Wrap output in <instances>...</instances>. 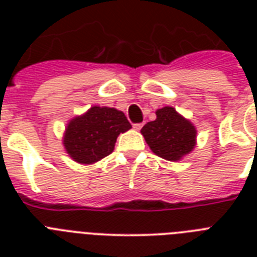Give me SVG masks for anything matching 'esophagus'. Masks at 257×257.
Listing matches in <instances>:
<instances>
[{"label": "esophagus", "mask_w": 257, "mask_h": 257, "mask_svg": "<svg viewBox=\"0 0 257 257\" xmlns=\"http://www.w3.org/2000/svg\"><path fill=\"white\" fill-rule=\"evenodd\" d=\"M143 125H144V124H135V125H133V128L136 129V131H140V129L143 128Z\"/></svg>", "instance_id": "1"}]
</instances>
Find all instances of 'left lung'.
<instances>
[{"label": "left lung", "mask_w": 257, "mask_h": 257, "mask_svg": "<svg viewBox=\"0 0 257 257\" xmlns=\"http://www.w3.org/2000/svg\"><path fill=\"white\" fill-rule=\"evenodd\" d=\"M141 135L155 155L168 161H180L196 147L197 131L175 108L164 106L156 110V120L143 126Z\"/></svg>", "instance_id": "obj_1"}]
</instances>
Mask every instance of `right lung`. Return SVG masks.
<instances>
[{
	"label": "right lung",
	"mask_w": 257,
	"mask_h": 257,
	"mask_svg": "<svg viewBox=\"0 0 257 257\" xmlns=\"http://www.w3.org/2000/svg\"><path fill=\"white\" fill-rule=\"evenodd\" d=\"M132 128L121 110L109 106H92L66 124L62 144L73 161L94 164L113 152L117 137Z\"/></svg>",
	"instance_id": "add662e5"
}]
</instances>
